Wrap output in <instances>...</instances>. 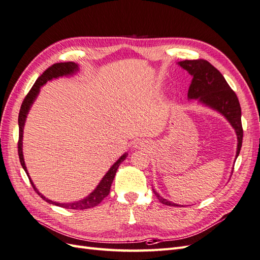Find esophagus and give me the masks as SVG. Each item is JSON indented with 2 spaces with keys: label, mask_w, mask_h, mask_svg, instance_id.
<instances>
[{
  "label": "esophagus",
  "mask_w": 260,
  "mask_h": 260,
  "mask_svg": "<svg viewBox=\"0 0 260 260\" xmlns=\"http://www.w3.org/2000/svg\"><path fill=\"white\" fill-rule=\"evenodd\" d=\"M136 146H137V147H140V146H142V145H141V143L139 142V144H138V145H136Z\"/></svg>",
  "instance_id": "obj_1"
}]
</instances>
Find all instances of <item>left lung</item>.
Segmentation results:
<instances>
[{
    "mask_svg": "<svg viewBox=\"0 0 260 260\" xmlns=\"http://www.w3.org/2000/svg\"><path fill=\"white\" fill-rule=\"evenodd\" d=\"M178 64L192 76V81L187 92L188 100H199L200 103L223 115L225 119L231 123L238 136V148L235 156V158H238L242 147L243 128L241 106L237 94L228 84L224 77L209 61L205 59H185L179 61ZM153 192L165 205L179 206L178 204L161 198L154 188Z\"/></svg>",
    "mask_w": 260,
    "mask_h": 260,
    "instance_id": "obj_1",
    "label": "left lung"
}]
</instances>
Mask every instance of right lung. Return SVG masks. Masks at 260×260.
<instances>
[{
    "mask_svg": "<svg viewBox=\"0 0 260 260\" xmlns=\"http://www.w3.org/2000/svg\"><path fill=\"white\" fill-rule=\"evenodd\" d=\"M79 70V67H78L77 64H75L74 61H67V62H57V64H54L51 67H49L45 72L38 78L36 83L32 85V88L30 89L29 93L26 95L25 100H23L20 111H19V116H18V125H19V140H18V156H19V160L21 166L23 168V170L26 171V174L30 180L31 185L34 186L35 191L39 194V196L42 200H44L45 202H48L49 204H52V205H56L62 208L66 209H77V210H83V209H88V208H92L98 206L99 204L103 201L106 196L109 194V191H111V186L114 181L116 171L118 169V167L120 166V164L127 157V153L123 154L119 159H118L113 166L109 168V170L106 172V175L103 177V179L101 180V182L99 183V185L96 186L95 190H94L90 195L86 196L85 199L78 201V202H74V203H57V202H53L49 199H46L45 196H43L40 192L37 190V187L35 186L34 182L31 181L28 171H27V167L25 165V160H23V155H22V133H23V125H25V121L27 115L30 111L31 105L34 104L35 100L37 99L39 92H40V88L45 84L48 81L54 79V78H58L61 76H68V75H74L76 72Z\"/></svg>",
    "mask_w": 260,
    "mask_h": 260,
    "instance_id": "1",
    "label": "right lung"
}]
</instances>
